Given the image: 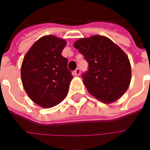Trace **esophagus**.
I'll list each match as a JSON object with an SVG mask.
<instances>
[{
	"mask_svg": "<svg viewBox=\"0 0 150 150\" xmlns=\"http://www.w3.org/2000/svg\"><path fill=\"white\" fill-rule=\"evenodd\" d=\"M80 73H81V70H80V68H77V69L73 72V75H74V76H79V75H80Z\"/></svg>",
	"mask_w": 150,
	"mask_h": 150,
	"instance_id": "esophagus-1",
	"label": "esophagus"
}]
</instances>
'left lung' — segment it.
<instances>
[{
	"instance_id": "8db88e82",
	"label": "left lung",
	"mask_w": 150,
	"mask_h": 150,
	"mask_svg": "<svg viewBox=\"0 0 150 150\" xmlns=\"http://www.w3.org/2000/svg\"><path fill=\"white\" fill-rule=\"evenodd\" d=\"M74 47L88 63L82 77L90 94L106 103L118 100L131 80L129 60L123 50L103 36L80 38Z\"/></svg>"
}]
</instances>
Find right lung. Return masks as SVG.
I'll return each mask as SVG.
<instances>
[{
	"mask_svg": "<svg viewBox=\"0 0 150 150\" xmlns=\"http://www.w3.org/2000/svg\"><path fill=\"white\" fill-rule=\"evenodd\" d=\"M65 40L45 36L38 40L26 53L21 64V82L34 103L52 108L65 98L72 79L67 59L62 52Z\"/></svg>",
	"mask_w": 150,
	"mask_h": 150,
	"instance_id": "obj_1",
	"label": "right lung"
}]
</instances>
